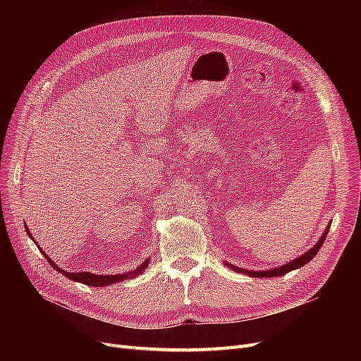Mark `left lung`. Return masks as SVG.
<instances>
[{
	"mask_svg": "<svg viewBox=\"0 0 361 361\" xmlns=\"http://www.w3.org/2000/svg\"><path fill=\"white\" fill-rule=\"evenodd\" d=\"M329 226H331V225H328V228L325 230L324 235L320 237V240L317 241V244H314L313 249H310V250H309L307 253H305V255H301V256L297 257L295 260H293V262H290V263H287V264H282V267H278V268H275V269L255 272V271H247V269L237 268V267H234V264H231V263H226V264H228V267H230L233 271L245 274V275L253 276V278H267V276L271 278V276H281V275H283V274H288V272H291V271H294V269H298V268H301V267H305L306 263H309V262L317 255V252H319L320 247H322V244H324V241H325V238H326V235H328V233H329Z\"/></svg>",
	"mask_w": 361,
	"mask_h": 361,
	"instance_id": "8db88e82",
	"label": "left lung"
}]
</instances>
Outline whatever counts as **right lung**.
<instances>
[{
    "instance_id": "obj_1",
    "label": "right lung",
    "mask_w": 361,
    "mask_h": 361,
    "mask_svg": "<svg viewBox=\"0 0 361 361\" xmlns=\"http://www.w3.org/2000/svg\"><path fill=\"white\" fill-rule=\"evenodd\" d=\"M26 231H27L29 237H30L32 240H35V238L32 237V234L29 233L27 226H26ZM37 247H39V245H37ZM41 252H42V250H41ZM42 255L47 257V260L49 262V264H51V267H52L54 269H56L60 274H63L64 276L70 278L71 281L82 282V283H86V286H90V287H105V286H111V283H116V282L128 279V278H131V276L140 275V274L146 269L147 263H149V259H147V260H145V262L140 264V267H139L136 271H131V272L123 274V275H121V274H118V275H93V274H89V272H66V271H63L61 268L56 267V264H55L44 252H42Z\"/></svg>"
}]
</instances>
